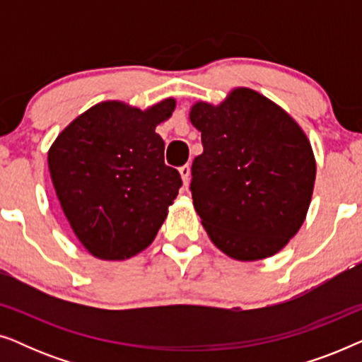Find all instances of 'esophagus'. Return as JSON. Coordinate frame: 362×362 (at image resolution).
Wrapping results in <instances>:
<instances>
[{"label": "esophagus", "mask_w": 362, "mask_h": 362, "mask_svg": "<svg viewBox=\"0 0 362 362\" xmlns=\"http://www.w3.org/2000/svg\"><path fill=\"white\" fill-rule=\"evenodd\" d=\"M180 175H181V180H182V185H185V187H187V185H189V176H191V168L185 165L180 168Z\"/></svg>", "instance_id": "34e87169"}]
</instances>
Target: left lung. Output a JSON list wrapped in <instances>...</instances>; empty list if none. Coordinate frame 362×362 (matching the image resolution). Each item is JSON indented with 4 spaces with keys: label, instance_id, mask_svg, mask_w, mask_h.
Masks as SVG:
<instances>
[{
    "label": "left lung",
    "instance_id": "obj_1",
    "mask_svg": "<svg viewBox=\"0 0 362 362\" xmlns=\"http://www.w3.org/2000/svg\"><path fill=\"white\" fill-rule=\"evenodd\" d=\"M202 155L192 163V204L217 249L240 262L275 255L296 235L313 196L316 160L280 105L235 87L217 105L189 110Z\"/></svg>",
    "mask_w": 362,
    "mask_h": 362
}]
</instances>
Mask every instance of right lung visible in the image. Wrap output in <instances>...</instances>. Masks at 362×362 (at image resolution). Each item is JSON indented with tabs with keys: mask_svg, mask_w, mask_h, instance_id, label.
<instances>
[{
	"mask_svg": "<svg viewBox=\"0 0 362 362\" xmlns=\"http://www.w3.org/2000/svg\"><path fill=\"white\" fill-rule=\"evenodd\" d=\"M175 98L136 108L100 102L69 123L47 151L57 199L81 244L100 260H127L155 240L181 176L165 165L155 132Z\"/></svg>",
	"mask_w": 362,
	"mask_h": 362,
	"instance_id": "1",
	"label": "right lung"
}]
</instances>
